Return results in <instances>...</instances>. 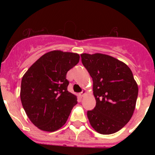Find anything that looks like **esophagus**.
Returning <instances> with one entry per match:
<instances>
[{"label": "esophagus", "instance_id": "obj_1", "mask_svg": "<svg viewBox=\"0 0 155 155\" xmlns=\"http://www.w3.org/2000/svg\"><path fill=\"white\" fill-rule=\"evenodd\" d=\"M85 94H86V90H83L82 91H81V92H80V93L79 94V95L80 97H84V96L85 95Z\"/></svg>", "mask_w": 155, "mask_h": 155}]
</instances>
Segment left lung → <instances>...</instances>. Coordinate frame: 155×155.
I'll list each match as a JSON object with an SVG mask.
<instances>
[{"instance_id": "8db88e82", "label": "left lung", "mask_w": 155, "mask_h": 155, "mask_svg": "<svg viewBox=\"0 0 155 155\" xmlns=\"http://www.w3.org/2000/svg\"><path fill=\"white\" fill-rule=\"evenodd\" d=\"M81 58L92 78L96 101L94 109L87 111L90 123L101 134L116 133L129 122L136 108L138 87L133 73L109 55L84 53Z\"/></svg>"}]
</instances>
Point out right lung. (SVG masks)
<instances>
[{"instance_id":"obj_1","label":"right lung","mask_w":155,"mask_h":155,"mask_svg":"<svg viewBox=\"0 0 155 155\" xmlns=\"http://www.w3.org/2000/svg\"><path fill=\"white\" fill-rule=\"evenodd\" d=\"M76 53L51 51L29 68L21 82L20 99L32 123L54 132L65 124L77 97L68 91L67 72L79 63Z\"/></svg>"}]
</instances>
